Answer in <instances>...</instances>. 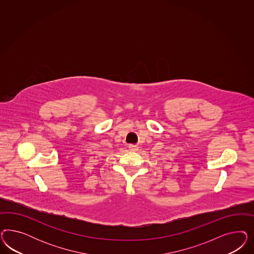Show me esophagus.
I'll use <instances>...</instances> for the list:
<instances>
[{
    "instance_id": "1",
    "label": "esophagus",
    "mask_w": 254,
    "mask_h": 254,
    "mask_svg": "<svg viewBox=\"0 0 254 254\" xmlns=\"http://www.w3.org/2000/svg\"><path fill=\"white\" fill-rule=\"evenodd\" d=\"M129 150L131 151H137L138 150V145H135V144H129Z\"/></svg>"
}]
</instances>
